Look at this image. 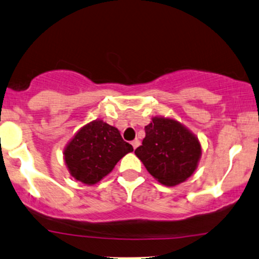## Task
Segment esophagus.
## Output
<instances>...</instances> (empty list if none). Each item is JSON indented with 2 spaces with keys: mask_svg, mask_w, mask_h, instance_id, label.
<instances>
[{
  "mask_svg": "<svg viewBox=\"0 0 259 259\" xmlns=\"http://www.w3.org/2000/svg\"><path fill=\"white\" fill-rule=\"evenodd\" d=\"M132 145H133V147H134V149H136L137 147L140 146V141H139V140H134L133 142H132Z\"/></svg>",
  "mask_w": 259,
  "mask_h": 259,
  "instance_id": "34e87169",
  "label": "esophagus"
}]
</instances>
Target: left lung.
<instances>
[{"mask_svg": "<svg viewBox=\"0 0 259 259\" xmlns=\"http://www.w3.org/2000/svg\"><path fill=\"white\" fill-rule=\"evenodd\" d=\"M145 132L142 146L135 154L154 178L163 185L175 186L195 172L201 145L184 125L175 119L154 117Z\"/></svg>", "mask_w": 259, "mask_h": 259, "instance_id": "left-lung-1", "label": "left lung"}]
</instances>
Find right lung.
<instances>
[{"mask_svg": "<svg viewBox=\"0 0 259 259\" xmlns=\"http://www.w3.org/2000/svg\"><path fill=\"white\" fill-rule=\"evenodd\" d=\"M133 150L117 127L94 120L78 130L70 141L64 150V160L75 179L92 185L109 175L116 163Z\"/></svg>", "mask_w": 259, "mask_h": 259, "instance_id": "obj_1", "label": "right lung"}]
</instances>
